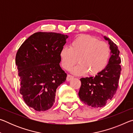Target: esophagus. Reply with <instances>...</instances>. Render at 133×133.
<instances>
[{
  "label": "esophagus",
  "instance_id": "esophagus-1",
  "mask_svg": "<svg viewBox=\"0 0 133 133\" xmlns=\"http://www.w3.org/2000/svg\"><path fill=\"white\" fill-rule=\"evenodd\" d=\"M72 78H73V76H72L71 75H68L67 76V78H66V80L67 81H70V80H71Z\"/></svg>",
  "mask_w": 133,
  "mask_h": 133
}]
</instances>
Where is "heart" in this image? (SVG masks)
<instances>
[{
  "mask_svg": "<svg viewBox=\"0 0 133 133\" xmlns=\"http://www.w3.org/2000/svg\"><path fill=\"white\" fill-rule=\"evenodd\" d=\"M110 56V49L106 43L100 42L90 35H81L71 42L70 48L63 47L60 50L61 64L69 70L77 62L80 63L71 69V73L80 76L88 72L95 75L105 68Z\"/></svg>",
  "mask_w": 133,
  "mask_h": 133,
  "instance_id": "1",
  "label": "heart"
}]
</instances>
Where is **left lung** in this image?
I'll use <instances>...</instances> for the list:
<instances>
[{
    "instance_id": "1",
    "label": "left lung",
    "mask_w": 133,
    "mask_h": 133,
    "mask_svg": "<svg viewBox=\"0 0 133 133\" xmlns=\"http://www.w3.org/2000/svg\"><path fill=\"white\" fill-rule=\"evenodd\" d=\"M111 56L106 67L96 76L80 78L78 96L82 102L92 107H102L113 97L118 87L121 70L118 47L109 38Z\"/></svg>"
}]
</instances>
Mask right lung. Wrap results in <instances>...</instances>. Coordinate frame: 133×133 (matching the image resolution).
<instances>
[{
	"instance_id": "right-lung-1",
	"label": "right lung",
	"mask_w": 133,
	"mask_h": 133,
	"mask_svg": "<svg viewBox=\"0 0 133 133\" xmlns=\"http://www.w3.org/2000/svg\"><path fill=\"white\" fill-rule=\"evenodd\" d=\"M68 36L54 32H37L21 45L16 56L21 79L20 93L24 102L36 111L53 106L56 89L66 80L60 66V52Z\"/></svg>"
}]
</instances>
